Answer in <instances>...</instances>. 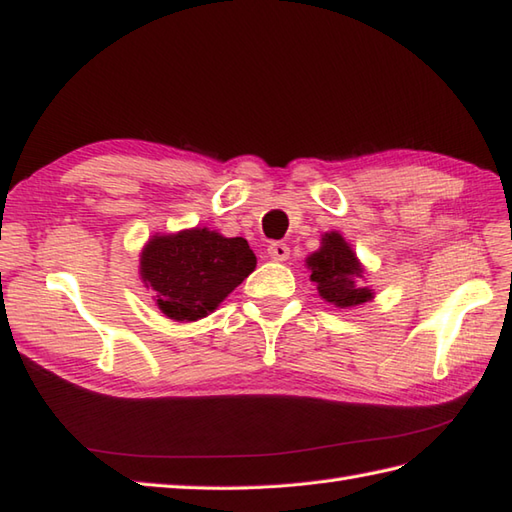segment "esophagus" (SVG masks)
Here are the masks:
<instances>
[{
    "label": "esophagus",
    "instance_id": "34e87169",
    "mask_svg": "<svg viewBox=\"0 0 512 512\" xmlns=\"http://www.w3.org/2000/svg\"><path fill=\"white\" fill-rule=\"evenodd\" d=\"M268 257L273 259V262H286L290 257V248L281 242H273L268 246Z\"/></svg>",
    "mask_w": 512,
    "mask_h": 512
}]
</instances>
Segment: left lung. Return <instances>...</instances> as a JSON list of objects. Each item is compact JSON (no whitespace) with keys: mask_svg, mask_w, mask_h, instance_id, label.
I'll list each match as a JSON object with an SVG mask.
<instances>
[{"mask_svg":"<svg viewBox=\"0 0 512 512\" xmlns=\"http://www.w3.org/2000/svg\"><path fill=\"white\" fill-rule=\"evenodd\" d=\"M310 279L317 284L319 297L341 310H350L372 301L376 292L363 286L365 266L356 257L352 244L339 231L321 235V246L308 255Z\"/></svg>","mask_w":512,"mask_h":512,"instance_id":"8db88e82","label":"left lung"}]
</instances>
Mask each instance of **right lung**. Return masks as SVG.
Listing matches in <instances>:
<instances>
[{
  "label": "right lung",
  "mask_w": 512,
  "mask_h": 512,
  "mask_svg": "<svg viewBox=\"0 0 512 512\" xmlns=\"http://www.w3.org/2000/svg\"><path fill=\"white\" fill-rule=\"evenodd\" d=\"M255 266L257 257L244 237L195 226L151 235L140 250L138 275L154 290L162 314L191 323L217 310Z\"/></svg>",
  "instance_id": "right-lung-1"
}]
</instances>
